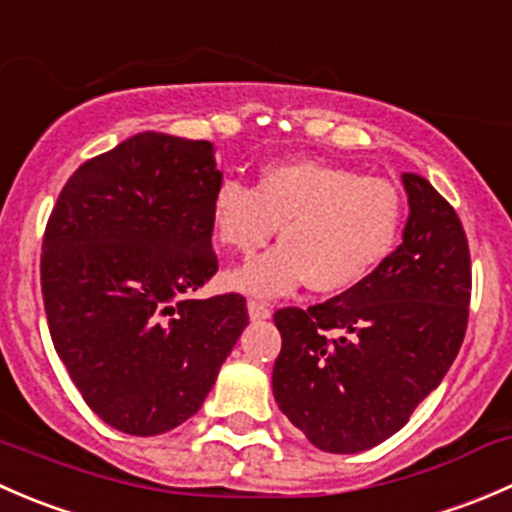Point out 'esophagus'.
I'll return each instance as SVG.
<instances>
[{
    "label": "esophagus",
    "mask_w": 512,
    "mask_h": 512,
    "mask_svg": "<svg viewBox=\"0 0 512 512\" xmlns=\"http://www.w3.org/2000/svg\"><path fill=\"white\" fill-rule=\"evenodd\" d=\"M247 312H250V319H267L272 314L270 304L262 302V299H247Z\"/></svg>",
    "instance_id": "obj_1"
}]
</instances>
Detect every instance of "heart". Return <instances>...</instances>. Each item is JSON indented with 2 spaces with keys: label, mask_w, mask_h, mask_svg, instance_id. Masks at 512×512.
<instances>
[{
  "label": "heart",
  "mask_w": 512,
  "mask_h": 512,
  "mask_svg": "<svg viewBox=\"0 0 512 512\" xmlns=\"http://www.w3.org/2000/svg\"><path fill=\"white\" fill-rule=\"evenodd\" d=\"M213 235L235 255H255L280 227V247L237 267L227 285L275 297L307 282L317 294L364 285L399 247L406 198L391 180L324 160H282L262 168L255 188L220 183Z\"/></svg>",
  "instance_id": "b5f03b06"
}]
</instances>
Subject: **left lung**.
<instances>
[{"mask_svg": "<svg viewBox=\"0 0 512 512\" xmlns=\"http://www.w3.org/2000/svg\"><path fill=\"white\" fill-rule=\"evenodd\" d=\"M409 220L394 255L352 292L275 312V401L327 453L379 446L446 376L466 337L471 252L456 210L404 173Z\"/></svg>", "mask_w": 512, "mask_h": 512, "instance_id": "8db88e82", "label": "left lung"}]
</instances>
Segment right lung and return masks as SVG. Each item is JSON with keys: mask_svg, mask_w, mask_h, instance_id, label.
<instances>
[{"mask_svg": "<svg viewBox=\"0 0 512 512\" xmlns=\"http://www.w3.org/2000/svg\"><path fill=\"white\" fill-rule=\"evenodd\" d=\"M213 143L138 133L66 180L41 245L56 354L91 411L158 436L203 406L247 327L242 294L190 299L218 272Z\"/></svg>", "mask_w": 512, "mask_h": 512, "instance_id": "right-lung-1", "label": "right lung"}]
</instances>
